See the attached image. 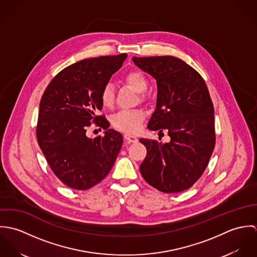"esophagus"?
Wrapping results in <instances>:
<instances>
[{"label":"esophagus","mask_w":257,"mask_h":257,"mask_svg":"<svg viewBox=\"0 0 257 257\" xmlns=\"http://www.w3.org/2000/svg\"><path fill=\"white\" fill-rule=\"evenodd\" d=\"M123 138H124V140H125V142H126L127 144H135V143H138V142H139L138 138H136V137H134V136L124 135Z\"/></svg>","instance_id":"34e87169"}]
</instances>
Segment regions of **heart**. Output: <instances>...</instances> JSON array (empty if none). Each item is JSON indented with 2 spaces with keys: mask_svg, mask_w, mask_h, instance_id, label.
<instances>
[{
  "mask_svg": "<svg viewBox=\"0 0 257 257\" xmlns=\"http://www.w3.org/2000/svg\"><path fill=\"white\" fill-rule=\"evenodd\" d=\"M124 81L139 93H145L148 88L147 77L140 71H131L124 75ZM101 102L104 107L110 108L114 102V88L107 83L101 90ZM146 112L142 110H122L116 112L111 119L112 125L123 133L136 134L143 125Z\"/></svg>",
  "mask_w": 257,
  "mask_h": 257,
  "instance_id": "heart-1",
  "label": "heart"
}]
</instances>
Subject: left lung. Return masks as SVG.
Returning <instances> with one entry per match:
<instances>
[{
    "label": "left lung",
    "instance_id": "1",
    "mask_svg": "<svg viewBox=\"0 0 257 257\" xmlns=\"http://www.w3.org/2000/svg\"><path fill=\"white\" fill-rule=\"evenodd\" d=\"M157 83L156 109L148 130L168 131L170 143L141 139L147 147L140 166L147 183L164 193L182 192L196 183L209 164L216 144L214 106L203 79L173 56L134 57Z\"/></svg>",
    "mask_w": 257,
    "mask_h": 257
}]
</instances>
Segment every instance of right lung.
Listing matches in <instances>:
<instances>
[{"label":"right lung","mask_w":257,"mask_h":257,"mask_svg":"<svg viewBox=\"0 0 257 257\" xmlns=\"http://www.w3.org/2000/svg\"><path fill=\"white\" fill-rule=\"evenodd\" d=\"M125 53L78 61L57 74L39 104L37 139L56 177L75 190H87L110 172L122 146L121 135L108 130L102 110L101 90L117 71ZM92 122L107 129L104 137L91 139Z\"/></svg>","instance_id":"1"}]
</instances>
